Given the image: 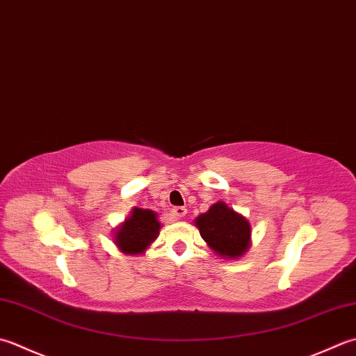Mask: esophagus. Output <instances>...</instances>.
Wrapping results in <instances>:
<instances>
[{"label":"esophagus","instance_id":"1","mask_svg":"<svg viewBox=\"0 0 356 356\" xmlns=\"http://www.w3.org/2000/svg\"><path fill=\"white\" fill-rule=\"evenodd\" d=\"M171 214H172L176 219H182L184 216L186 214V208H185V207H174L172 210H171Z\"/></svg>","mask_w":356,"mask_h":356}]
</instances>
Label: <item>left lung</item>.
Returning <instances> with one entry per match:
<instances>
[{
	"mask_svg": "<svg viewBox=\"0 0 356 356\" xmlns=\"http://www.w3.org/2000/svg\"><path fill=\"white\" fill-rule=\"evenodd\" d=\"M208 247L224 259H238L252 243V225L225 202H216L194 220Z\"/></svg>",
	"mask_w": 356,
	"mask_h": 356,
	"instance_id": "1",
	"label": "left lung"
}]
</instances>
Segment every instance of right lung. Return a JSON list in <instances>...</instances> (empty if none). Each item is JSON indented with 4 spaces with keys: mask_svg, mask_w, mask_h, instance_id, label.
<instances>
[{
    "mask_svg": "<svg viewBox=\"0 0 356 356\" xmlns=\"http://www.w3.org/2000/svg\"><path fill=\"white\" fill-rule=\"evenodd\" d=\"M157 213L134 207L129 218L115 229L114 243L124 254H142L160 232Z\"/></svg>",
    "mask_w": 356,
    "mask_h": 356,
    "instance_id": "add662e5",
    "label": "right lung"
}]
</instances>
